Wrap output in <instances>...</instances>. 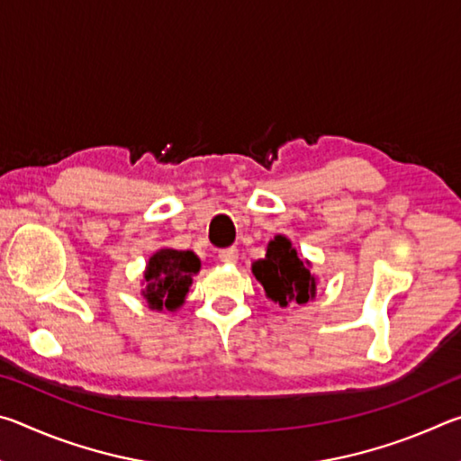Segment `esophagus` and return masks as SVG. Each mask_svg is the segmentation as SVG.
Returning <instances> with one entry per match:
<instances>
[{"mask_svg": "<svg viewBox=\"0 0 461 461\" xmlns=\"http://www.w3.org/2000/svg\"><path fill=\"white\" fill-rule=\"evenodd\" d=\"M217 258H220L221 262H225V264H233L238 260V248H223V249H220V254H217Z\"/></svg>", "mask_w": 461, "mask_h": 461, "instance_id": "1", "label": "esophagus"}]
</instances>
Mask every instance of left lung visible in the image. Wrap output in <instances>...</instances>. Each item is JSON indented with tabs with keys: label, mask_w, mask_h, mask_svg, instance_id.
I'll return each instance as SVG.
<instances>
[{
	"label": "left lung",
	"mask_w": 461,
	"mask_h": 461,
	"mask_svg": "<svg viewBox=\"0 0 461 461\" xmlns=\"http://www.w3.org/2000/svg\"><path fill=\"white\" fill-rule=\"evenodd\" d=\"M252 272L270 301L286 305H305L315 299L317 280L311 275V262L296 256L291 240L275 236L268 241L267 256L252 264Z\"/></svg>",
	"instance_id": "1"
}]
</instances>
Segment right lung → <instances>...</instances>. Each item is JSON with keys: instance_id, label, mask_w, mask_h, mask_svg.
I'll use <instances>...</instances> for the list:
<instances>
[{"instance_id": "right-lung-1", "label": "right lung", "mask_w": 461, "mask_h": 461, "mask_svg": "<svg viewBox=\"0 0 461 461\" xmlns=\"http://www.w3.org/2000/svg\"><path fill=\"white\" fill-rule=\"evenodd\" d=\"M201 260L191 249L162 248L150 256L144 272L142 296L152 311H176L193 285Z\"/></svg>"}]
</instances>
